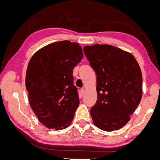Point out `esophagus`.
<instances>
[{
    "mask_svg": "<svg viewBox=\"0 0 160 160\" xmlns=\"http://www.w3.org/2000/svg\"><path fill=\"white\" fill-rule=\"evenodd\" d=\"M84 93H85V89H84L83 88L81 89V93L82 95H83V94H84Z\"/></svg>",
    "mask_w": 160,
    "mask_h": 160,
    "instance_id": "1",
    "label": "esophagus"
}]
</instances>
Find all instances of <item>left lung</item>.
<instances>
[{
    "mask_svg": "<svg viewBox=\"0 0 160 160\" xmlns=\"http://www.w3.org/2000/svg\"><path fill=\"white\" fill-rule=\"evenodd\" d=\"M83 51L97 75L98 99L90 109L93 123L106 132L123 128L142 96V75L131 53L109 45L86 46Z\"/></svg>",
    "mask_w": 160,
    "mask_h": 160,
    "instance_id": "obj_1",
    "label": "left lung"
}]
</instances>
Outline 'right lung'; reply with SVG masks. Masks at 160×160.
<instances>
[{
    "mask_svg": "<svg viewBox=\"0 0 160 160\" xmlns=\"http://www.w3.org/2000/svg\"><path fill=\"white\" fill-rule=\"evenodd\" d=\"M82 59L78 43L62 41L42 47L28 62V101L39 122L49 129H65L73 119L79 99L72 70Z\"/></svg>",
    "mask_w": 160,
    "mask_h": 160,
    "instance_id": "add662e5",
    "label": "right lung"
}]
</instances>
